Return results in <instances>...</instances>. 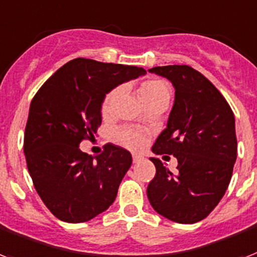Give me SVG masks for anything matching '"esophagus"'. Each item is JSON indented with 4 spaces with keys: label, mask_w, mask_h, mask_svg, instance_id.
Returning <instances> with one entry per match:
<instances>
[{
    "label": "esophagus",
    "mask_w": 257,
    "mask_h": 257,
    "mask_svg": "<svg viewBox=\"0 0 257 257\" xmlns=\"http://www.w3.org/2000/svg\"><path fill=\"white\" fill-rule=\"evenodd\" d=\"M142 161H143V157H141V155H133V162H134L135 164L141 163Z\"/></svg>",
    "instance_id": "1"
}]
</instances>
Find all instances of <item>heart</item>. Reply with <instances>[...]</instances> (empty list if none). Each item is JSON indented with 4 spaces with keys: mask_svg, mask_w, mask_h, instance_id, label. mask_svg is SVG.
<instances>
[{
    "mask_svg": "<svg viewBox=\"0 0 257 257\" xmlns=\"http://www.w3.org/2000/svg\"><path fill=\"white\" fill-rule=\"evenodd\" d=\"M118 90H111L110 93L106 94L102 102V114H107L114 98H115ZM161 94H168L170 95V87L162 79H149L145 81L139 87V96L142 100L151 98V96L161 95ZM150 139V135L147 131L142 130V128H123L118 133V142L122 146H124L126 149L133 150V151H139V150L145 149V146L147 145V142Z\"/></svg>",
    "mask_w": 257,
    "mask_h": 257,
    "instance_id": "b5f03b06",
    "label": "heart"
}]
</instances>
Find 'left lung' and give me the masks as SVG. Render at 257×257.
I'll return each mask as SVG.
<instances>
[{"mask_svg":"<svg viewBox=\"0 0 257 257\" xmlns=\"http://www.w3.org/2000/svg\"><path fill=\"white\" fill-rule=\"evenodd\" d=\"M175 87L167 127L154 143L157 155H174V174L151 158L157 174L147 187L151 206L183 224L203 220L224 196L237 154L235 116L228 102L202 73L187 65L150 69Z\"/></svg>","mask_w":257,"mask_h":257,"instance_id":"1","label":"left lung"}]
</instances>
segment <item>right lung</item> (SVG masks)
I'll list each match as a JSON object with an SVG mask.
<instances>
[{"instance_id":"add662e5","label":"right lung","mask_w":257,"mask_h":257,"mask_svg":"<svg viewBox=\"0 0 257 257\" xmlns=\"http://www.w3.org/2000/svg\"><path fill=\"white\" fill-rule=\"evenodd\" d=\"M143 67L75 58L59 67L33 98L25 128L29 174L45 206L59 220L83 223L111 206L133 163L111 143L94 159L79 143L94 139L104 95L143 75Z\"/></svg>"}]
</instances>
